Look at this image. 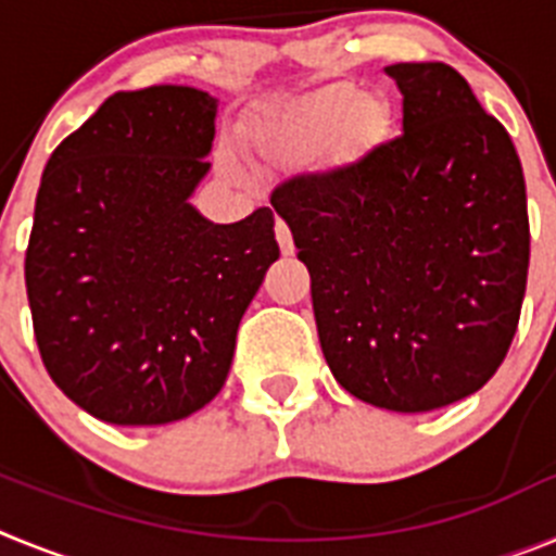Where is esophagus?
I'll list each match as a JSON object with an SVG mask.
<instances>
[{
  "label": "esophagus",
  "instance_id": "1",
  "mask_svg": "<svg viewBox=\"0 0 556 556\" xmlns=\"http://www.w3.org/2000/svg\"><path fill=\"white\" fill-rule=\"evenodd\" d=\"M275 239H278V248H281L283 255H292L294 253L292 230H289V225L283 223V219H278V223H275Z\"/></svg>",
  "mask_w": 556,
  "mask_h": 556
}]
</instances>
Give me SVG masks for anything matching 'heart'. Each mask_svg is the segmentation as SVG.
Listing matches in <instances>:
<instances>
[{"instance_id":"b5f03b06","label":"heart","mask_w":556,"mask_h":556,"mask_svg":"<svg viewBox=\"0 0 556 556\" xmlns=\"http://www.w3.org/2000/svg\"><path fill=\"white\" fill-rule=\"evenodd\" d=\"M387 125L390 108L381 97H362L351 83H337L267 113L250 130V147L264 164L298 166L328 150H351Z\"/></svg>"}]
</instances>
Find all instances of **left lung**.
<instances>
[{
    "label": "left lung",
    "instance_id": "obj_1",
    "mask_svg": "<svg viewBox=\"0 0 556 556\" xmlns=\"http://www.w3.org/2000/svg\"><path fill=\"white\" fill-rule=\"evenodd\" d=\"M397 139L273 191L312 275L323 356L353 397L431 412L498 370L527 294V184L509 132L445 63L384 68Z\"/></svg>",
    "mask_w": 556,
    "mask_h": 556
}]
</instances>
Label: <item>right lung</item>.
Segmentation results:
<instances>
[{
	"mask_svg": "<svg viewBox=\"0 0 556 556\" xmlns=\"http://www.w3.org/2000/svg\"><path fill=\"white\" fill-rule=\"evenodd\" d=\"M217 97L116 91L43 169L24 281L43 367L113 426H164L214 401L236 331L281 255L269 208L219 225L208 175Z\"/></svg>",
	"mask_w": 556,
	"mask_h": 556,
	"instance_id": "obj_1",
	"label": "right lung"
}]
</instances>
